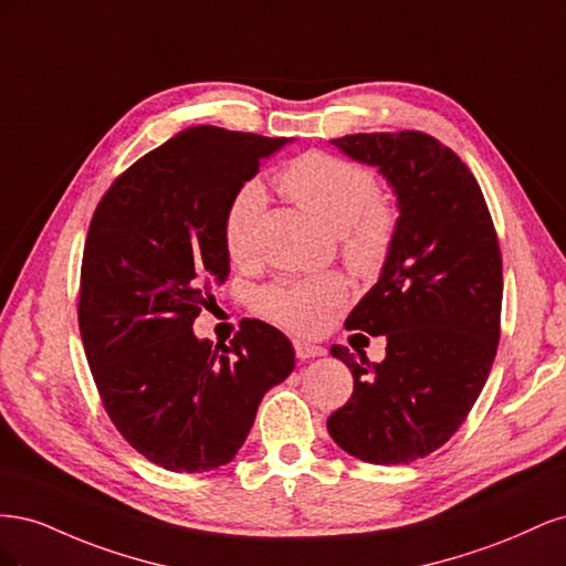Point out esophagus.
I'll use <instances>...</instances> for the list:
<instances>
[{"mask_svg": "<svg viewBox=\"0 0 566 566\" xmlns=\"http://www.w3.org/2000/svg\"><path fill=\"white\" fill-rule=\"evenodd\" d=\"M295 354L297 358H302V361H306V358H314V356H323L325 349L318 347V345H310V342H300L295 339Z\"/></svg>", "mask_w": 566, "mask_h": 566, "instance_id": "esophagus-1", "label": "esophagus"}]
</instances>
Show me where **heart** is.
I'll list each match as a JSON object with an SVG mask.
<instances>
[{
  "label": "heart",
  "instance_id": "1",
  "mask_svg": "<svg viewBox=\"0 0 566 566\" xmlns=\"http://www.w3.org/2000/svg\"><path fill=\"white\" fill-rule=\"evenodd\" d=\"M279 184L283 193L339 233L347 262L361 273L378 271L391 248L394 214L378 202V181L366 167L325 153H306L290 163ZM266 205L260 181H248L238 191L221 221L231 260L241 262L252 252L254 231ZM347 283L337 273L262 290L256 304L276 323L295 333H314L333 306L345 302Z\"/></svg>",
  "mask_w": 566,
  "mask_h": 566
}]
</instances>
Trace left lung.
<instances>
[{
	"label": "left lung",
	"mask_w": 566,
	"mask_h": 566,
	"mask_svg": "<svg viewBox=\"0 0 566 566\" xmlns=\"http://www.w3.org/2000/svg\"><path fill=\"white\" fill-rule=\"evenodd\" d=\"M378 167L399 217L380 279L347 328L385 335L370 364L333 345L354 375L352 399L328 418L342 451L373 465H406L443 447L465 422L501 337L503 262L476 179L422 132L347 134L331 142Z\"/></svg>",
	"instance_id": "8db88e82"
}]
</instances>
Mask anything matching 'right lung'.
Listing matches in <instances>:
<instances>
[{
  "mask_svg": "<svg viewBox=\"0 0 566 566\" xmlns=\"http://www.w3.org/2000/svg\"><path fill=\"white\" fill-rule=\"evenodd\" d=\"M293 139L198 125L136 160L92 217L77 321L117 432L156 465L208 472L243 447L264 394L295 368L281 331L252 321L231 345L193 333L229 279L231 198Z\"/></svg>",
  "mask_w": 566,
  "mask_h": 566,
  "instance_id": "right-lung-1",
  "label": "right lung"
}]
</instances>
